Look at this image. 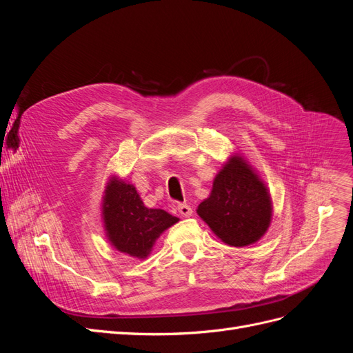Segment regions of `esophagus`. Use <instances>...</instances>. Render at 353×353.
Segmentation results:
<instances>
[{
    "instance_id": "esophagus-1",
    "label": "esophagus",
    "mask_w": 353,
    "mask_h": 353,
    "mask_svg": "<svg viewBox=\"0 0 353 353\" xmlns=\"http://www.w3.org/2000/svg\"><path fill=\"white\" fill-rule=\"evenodd\" d=\"M178 212H179V215L184 218H190L191 215H193V209H191V206H188V205H178Z\"/></svg>"
}]
</instances>
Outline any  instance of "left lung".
Wrapping results in <instances>:
<instances>
[{"mask_svg": "<svg viewBox=\"0 0 353 353\" xmlns=\"http://www.w3.org/2000/svg\"><path fill=\"white\" fill-rule=\"evenodd\" d=\"M197 213L223 243L244 248L268 231L272 200L248 160L234 154L213 179L210 196L200 203Z\"/></svg>", "mask_w": 353, "mask_h": 353, "instance_id": "obj_1", "label": "left lung"}]
</instances>
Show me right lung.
Listing matches in <instances>:
<instances>
[{"instance_id": "1", "label": "right lung", "mask_w": 353, "mask_h": 353, "mask_svg": "<svg viewBox=\"0 0 353 353\" xmlns=\"http://www.w3.org/2000/svg\"><path fill=\"white\" fill-rule=\"evenodd\" d=\"M101 216L113 248L138 259H145L160 234L179 221L162 209L144 206L135 187L117 176L105 185Z\"/></svg>"}]
</instances>
